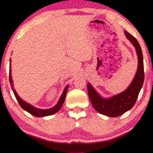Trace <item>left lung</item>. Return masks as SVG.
<instances>
[{"label": "left lung", "mask_w": 153, "mask_h": 153, "mask_svg": "<svg viewBox=\"0 0 153 153\" xmlns=\"http://www.w3.org/2000/svg\"><path fill=\"white\" fill-rule=\"evenodd\" d=\"M124 33L128 39L134 46L138 57L137 72L130 85L122 94L108 99L101 97L90 83H88L87 86L88 94L94 108L99 113L109 117H119L132 108L136 103L145 79L143 52L140 44L136 38L127 31H124Z\"/></svg>", "instance_id": "obj_1"}]
</instances>
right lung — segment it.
<instances>
[{"label": "right lung", "mask_w": 153, "mask_h": 153, "mask_svg": "<svg viewBox=\"0 0 153 153\" xmlns=\"http://www.w3.org/2000/svg\"><path fill=\"white\" fill-rule=\"evenodd\" d=\"M9 81L10 83V86L12 88V90L13 91V94H14L16 98L17 101L20 105L21 107L24 109L26 111H28L29 113H30L31 114L35 116V117H46V116H50V115H52L54 114L57 113L58 111L60 109L61 107H62L63 103H64L65 99V96H66V93L67 91H68V86H66L65 88L64 91H63L62 96H61L60 99H59L58 103H57L55 106H54L53 108H50V109H46V110H44V109H39V108H36L34 107L31 105L29 104L26 102H25L24 101H23L22 99H20V97L17 95L16 92L14 91L13 88V81H12V79H11V75H10V69L9 70Z\"/></svg>", "instance_id": "1"}]
</instances>
